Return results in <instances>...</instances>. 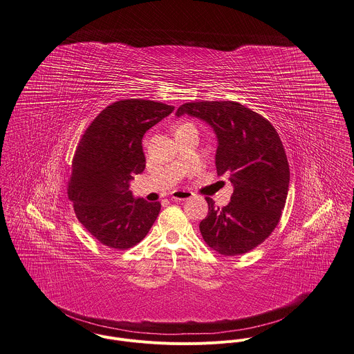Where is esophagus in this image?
<instances>
[{
    "label": "esophagus",
    "instance_id": "1",
    "mask_svg": "<svg viewBox=\"0 0 354 354\" xmlns=\"http://www.w3.org/2000/svg\"><path fill=\"white\" fill-rule=\"evenodd\" d=\"M193 196L194 194L192 192H187V190H175V192H172L171 198L174 201H186V200L193 198Z\"/></svg>",
    "mask_w": 354,
    "mask_h": 354
}]
</instances>
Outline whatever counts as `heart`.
Segmentation results:
<instances>
[{
  "label": "heart",
  "instance_id": "heart-1",
  "mask_svg": "<svg viewBox=\"0 0 354 354\" xmlns=\"http://www.w3.org/2000/svg\"><path fill=\"white\" fill-rule=\"evenodd\" d=\"M190 126H194L193 123H190V122H182V123H179L178 124V127H176V133L178 131H180V130H183V129H186V127H190Z\"/></svg>",
  "mask_w": 354,
  "mask_h": 354
}]
</instances>
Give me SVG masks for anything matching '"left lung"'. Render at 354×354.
<instances>
[{
	"instance_id": "1",
	"label": "left lung",
	"mask_w": 354,
	"mask_h": 354,
	"mask_svg": "<svg viewBox=\"0 0 354 354\" xmlns=\"http://www.w3.org/2000/svg\"><path fill=\"white\" fill-rule=\"evenodd\" d=\"M192 115L209 123L217 136L216 169L234 186L228 205L214 207L200 223L205 243L221 256L250 252L278 225L284 209L290 169L275 127L260 113L235 101L186 102L178 116Z\"/></svg>"
}]
</instances>
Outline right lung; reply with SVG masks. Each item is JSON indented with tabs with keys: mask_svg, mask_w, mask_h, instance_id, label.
I'll return each instance as SVG.
<instances>
[{
	"mask_svg": "<svg viewBox=\"0 0 354 354\" xmlns=\"http://www.w3.org/2000/svg\"><path fill=\"white\" fill-rule=\"evenodd\" d=\"M172 111L140 98L116 101L91 122L76 147L68 197L82 225L111 249L140 243L158 216L161 204L136 200L129 182L145 169V133Z\"/></svg>",
	"mask_w": 354,
	"mask_h": 354,
	"instance_id": "add662e5",
	"label": "right lung"
}]
</instances>
